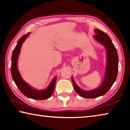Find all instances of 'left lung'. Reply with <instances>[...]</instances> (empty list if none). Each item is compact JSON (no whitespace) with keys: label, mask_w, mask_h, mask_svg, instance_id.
I'll use <instances>...</instances> for the list:
<instances>
[{"label":"left lung","mask_w":130,"mask_h":130,"mask_svg":"<svg viewBox=\"0 0 130 130\" xmlns=\"http://www.w3.org/2000/svg\"><path fill=\"white\" fill-rule=\"evenodd\" d=\"M94 38L106 48L107 53V66L104 81L98 89L89 91L81 90L72 78L74 90L80 96L87 99L96 98L104 95L109 91L117 78L118 72V55L116 47L108 35L102 30H94Z\"/></svg>","instance_id":"left-lung-1"}]
</instances>
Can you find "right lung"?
<instances>
[{
    "label": "right lung",
    "instance_id": "right-lung-1",
    "mask_svg": "<svg viewBox=\"0 0 130 130\" xmlns=\"http://www.w3.org/2000/svg\"><path fill=\"white\" fill-rule=\"evenodd\" d=\"M29 34L30 32H28L21 37V38L18 42L16 47H15L14 51L12 52L11 66V72L12 77L15 84L24 95L28 98L35 100H45L49 98L53 93L56 82V77L53 78L49 87L46 89L43 90V91H37L30 87L27 83L23 81L18 70L17 60L19 52H20L22 44L26 38L29 36Z\"/></svg>",
    "mask_w": 130,
    "mask_h": 130
}]
</instances>
